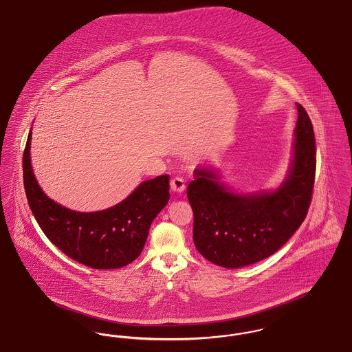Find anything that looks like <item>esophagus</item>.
I'll use <instances>...</instances> for the list:
<instances>
[{
  "mask_svg": "<svg viewBox=\"0 0 352 352\" xmlns=\"http://www.w3.org/2000/svg\"><path fill=\"white\" fill-rule=\"evenodd\" d=\"M170 187L174 192H184V188H186V184H184V178L181 177H174L171 181H170Z\"/></svg>",
  "mask_w": 352,
  "mask_h": 352,
  "instance_id": "obj_1",
  "label": "esophagus"
}]
</instances>
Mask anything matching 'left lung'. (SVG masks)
<instances>
[{
    "instance_id": "8db88e82",
    "label": "left lung",
    "mask_w": 352,
    "mask_h": 352,
    "mask_svg": "<svg viewBox=\"0 0 352 352\" xmlns=\"http://www.w3.org/2000/svg\"><path fill=\"white\" fill-rule=\"evenodd\" d=\"M289 174L276 191L234 194L211 168H197L187 187L198 252L224 268L251 265L278 251L306 218L316 178L313 124L301 104Z\"/></svg>"
}]
</instances>
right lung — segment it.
Listing matches in <instances>:
<instances>
[{
	"mask_svg": "<svg viewBox=\"0 0 352 352\" xmlns=\"http://www.w3.org/2000/svg\"><path fill=\"white\" fill-rule=\"evenodd\" d=\"M32 131L23 151V186L34 218L51 243L72 260L94 269H116L144 250L151 221L170 198L168 177L140 184L116 206L98 212H78L50 199L39 187L30 162Z\"/></svg>",
	"mask_w": 352,
	"mask_h": 352,
	"instance_id": "add662e5",
	"label": "right lung"
}]
</instances>
